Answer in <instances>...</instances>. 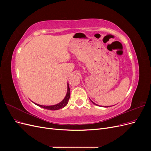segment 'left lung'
<instances>
[{
    "mask_svg": "<svg viewBox=\"0 0 151 151\" xmlns=\"http://www.w3.org/2000/svg\"><path fill=\"white\" fill-rule=\"evenodd\" d=\"M91 102H92V103H93V104H96V105H98V104H95L94 103H93V102L92 101H91ZM104 107H106V108H107V107H109V106H104ZM109 107H110V106H109Z\"/></svg>",
    "mask_w": 151,
    "mask_h": 151,
    "instance_id": "1",
    "label": "left lung"
}]
</instances>
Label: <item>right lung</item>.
Listing matches in <instances>:
<instances>
[{
  "instance_id": "right-lung-1",
  "label": "right lung",
  "mask_w": 151,
  "mask_h": 151,
  "mask_svg": "<svg viewBox=\"0 0 151 151\" xmlns=\"http://www.w3.org/2000/svg\"><path fill=\"white\" fill-rule=\"evenodd\" d=\"M70 88H69V86H68V84L67 85V94L65 96V97L64 98V99H63L60 103H58L57 104H55V105H52V106H44V105H40L38 104H36L35 103H34L37 105V106H40L41 108H43L45 109H50V110H57V109H62L66 106L68 103V99H69V98H70Z\"/></svg>"
}]
</instances>
